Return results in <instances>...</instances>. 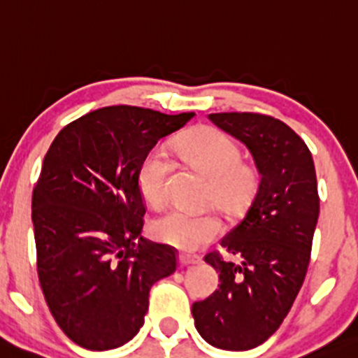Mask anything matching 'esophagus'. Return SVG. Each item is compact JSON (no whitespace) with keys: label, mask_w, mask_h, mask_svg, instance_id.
I'll return each instance as SVG.
<instances>
[{"label":"esophagus","mask_w":358,"mask_h":358,"mask_svg":"<svg viewBox=\"0 0 358 358\" xmlns=\"http://www.w3.org/2000/svg\"><path fill=\"white\" fill-rule=\"evenodd\" d=\"M178 260L182 265H195V264H200L201 257L193 255V253H180Z\"/></svg>","instance_id":"34e87169"}]
</instances>
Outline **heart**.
<instances>
[{"mask_svg":"<svg viewBox=\"0 0 358 358\" xmlns=\"http://www.w3.org/2000/svg\"><path fill=\"white\" fill-rule=\"evenodd\" d=\"M175 152L188 166L210 180V196L227 212L242 210L255 193L257 168L240 160L238 145L225 131L215 127L195 128L176 141ZM170 175L171 162L165 150L158 146L150 150L138 170V187L152 206L165 203ZM150 230L158 242L192 252L217 238L223 225L213 213L170 210L153 220Z\"/></svg>","mask_w":358,"mask_h":358,"instance_id":"b5f03b06","label":"heart"}]
</instances>
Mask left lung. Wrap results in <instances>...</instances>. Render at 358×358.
Here are the masks:
<instances>
[{
    "label": "left lung",
    "mask_w": 358,
    "mask_h": 358,
    "mask_svg": "<svg viewBox=\"0 0 358 358\" xmlns=\"http://www.w3.org/2000/svg\"><path fill=\"white\" fill-rule=\"evenodd\" d=\"M208 118L247 146L260 182L243 218L205 262L220 285L195 302L198 334L223 350H250L270 338L290 312L307 275L320 198L308 146L288 124L260 113Z\"/></svg>",
    "instance_id": "1"
}]
</instances>
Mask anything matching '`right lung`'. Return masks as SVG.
Listing matches in <instances>:
<instances>
[{"label": "right lung", "mask_w": 358, "mask_h": 358, "mask_svg": "<svg viewBox=\"0 0 358 358\" xmlns=\"http://www.w3.org/2000/svg\"><path fill=\"white\" fill-rule=\"evenodd\" d=\"M195 113L106 106L63 128L43 160L31 220L51 315L88 350H111L145 324L150 288L176 270V250L141 236L145 155Z\"/></svg>", "instance_id": "1"}]
</instances>
